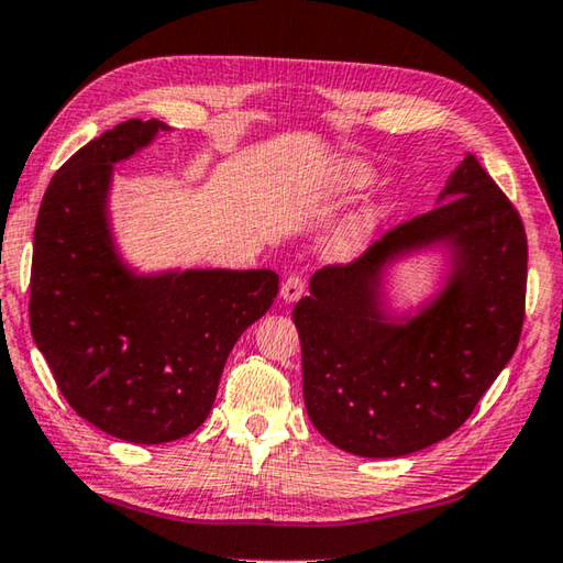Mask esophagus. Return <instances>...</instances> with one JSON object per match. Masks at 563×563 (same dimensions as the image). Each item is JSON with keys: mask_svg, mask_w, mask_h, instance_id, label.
I'll list each match as a JSON object with an SVG mask.
<instances>
[{"mask_svg": "<svg viewBox=\"0 0 563 563\" xmlns=\"http://www.w3.org/2000/svg\"><path fill=\"white\" fill-rule=\"evenodd\" d=\"M302 292H305V280L300 278V275H288V278H285V283H283V288H280V298L285 302H295Z\"/></svg>", "mask_w": 563, "mask_h": 563, "instance_id": "1", "label": "esophagus"}]
</instances>
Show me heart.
I'll return each instance as SVG.
<instances>
[{
    "label": "heart",
    "mask_w": 563,
    "mask_h": 563,
    "mask_svg": "<svg viewBox=\"0 0 563 563\" xmlns=\"http://www.w3.org/2000/svg\"><path fill=\"white\" fill-rule=\"evenodd\" d=\"M369 181H372V169L362 165V162H336V165H332V169L327 172V179H324L327 194H332V197H350V194L364 189ZM374 221H376L374 211H364L356 219H352L342 229L340 239H336V251L342 253L360 251L366 243V239L372 236Z\"/></svg>",
    "instance_id": "b5f03b06"
}]
</instances>
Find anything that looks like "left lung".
<instances>
[{
    "label": "left lung",
    "instance_id": "obj_1",
    "mask_svg": "<svg viewBox=\"0 0 563 563\" xmlns=\"http://www.w3.org/2000/svg\"><path fill=\"white\" fill-rule=\"evenodd\" d=\"M433 245L452 253L444 288L411 316L388 313L385 268ZM525 295L522 219L467 155L435 209L386 231L356 261L324 265L295 305L312 426L362 457H401L443 441L512 360Z\"/></svg>",
    "mask_w": 563,
    "mask_h": 563
}]
</instances>
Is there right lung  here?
Wrapping results in <instances>:
<instances>
[{
	"mask_svg": "<svg viewBox=\"0 0 563 563\" xmlns=\"http://www.w3.org/2000/svg\"><path fill=\"white\" fill-rule=\"evenodd\" d=\"M169 125L128 120L60 167L32 258L34 342L70 408L120 441L157 445L207 421L233 344L278 295L273 271L140 275L110 229L112 165Z\"/></svg>",
	"mask_w": 563,
	"mask_h": 563,
	"instance_id": "obj_1",
	"label": "right lung"
}]
</instances>
